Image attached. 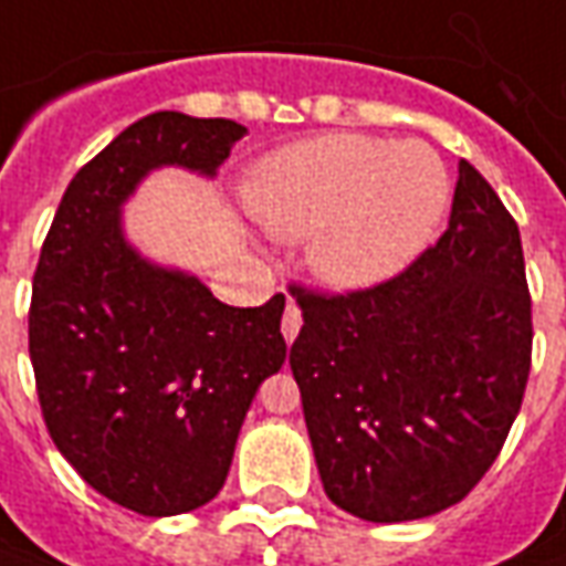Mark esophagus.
<instances>
[{"instance_id": "esophagus-1", "label": "esophagus", "mask_w": 566, "mask_h": 566, "mask_svg": "<svg viewBox=\"0 0 566 566\" xmlns=\"http://www.w3.org/2000/svg\"><path fill=\"white\" fill-rule=\"evenodd\" d=\"M300 324H303V318H300V310H296V303H291L287 300V306H284V315H282V334L287 343H294L296 334H300Z\"/></svg>"}]
</instances>
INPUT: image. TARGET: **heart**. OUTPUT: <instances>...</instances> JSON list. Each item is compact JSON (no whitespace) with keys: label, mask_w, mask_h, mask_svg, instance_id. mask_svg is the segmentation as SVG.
Masks as SVG:
<instances>
[{"label":"heart","mask_w":566,"mask_h":566,"mask_svg":"<svg viewBox=\"0 0 566 566\" xmlns=\"http://www.w3.org/2000/svg\"><path fill=\"white\" fill-rule=\"evenodd\" d=\"M450 180L429 146L327 134L275 153L251 184L254 214L310 239L327 282L361 287L420 254L448 208Z\"/></svg>","instance_id":"b5f03b06"}]
</instances>
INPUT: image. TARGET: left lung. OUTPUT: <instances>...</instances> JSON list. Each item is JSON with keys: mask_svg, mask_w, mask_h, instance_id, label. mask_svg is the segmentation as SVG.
I'll use <instances>...</instances> for the list:
<instances>
[{"mask_svg": "<svg viewBox=\"0 0 566 566\" xmlns=\"http://www.w3.org/2000/svg\"><path fill=\"white\" fill-rule=\"evenodd\" d=\"M291 346L324 493L377 524L465 500L500 457L533 355L515 217L460 161L448 229L392 279L318 291Z\"/></svg>", "mask_w": 566, "mask_h": 566, "instance_id": "1", "label": "left lung"}]
</instances>
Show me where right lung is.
Masks as SVG:
<instances>
[{
    "label": "right lung",
    "mask_w": 566,
    "mask_h": 566,
    "mask_svg": "<svg viewBox=\"0 0 566 566\" xmlns=\"http://www.w3.org/2000/svg\"><path fill=\"white\" fill-rule=\"evenodd\" d=\"M244 134L184 113L128 125L70 180L35 266L30 361L51 441L140 515H184L220 493L244 413L287 355L284 294L235 310L149 266L122 239L118 205L159 165L214 174Z\"/></svg>",
    "instance_id": "right-lung-1"
}]
</instances>
